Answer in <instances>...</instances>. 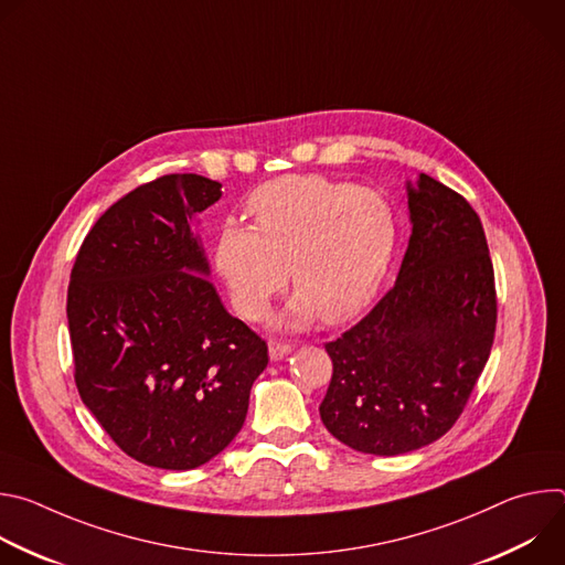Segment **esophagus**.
<instances>
[{"instance_id":"esophagus-1","label":"esophagus","mask_w":565,"mask_h":565,"mask_svg":"<svg viewBox=\"0 0 565 565\" xmlns=\"http://www.w3.org/2000/svg\"><path fill=\"white\" fill-rule=\"evenodd\" d=\"M290 351H292V347L286 344V342H279V340H273V342L268 344V353H270V360H273V362L284 360Z\"/></svg>"}]
</instances>
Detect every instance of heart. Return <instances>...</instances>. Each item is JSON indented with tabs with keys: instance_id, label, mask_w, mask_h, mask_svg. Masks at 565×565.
I'll return each instance as SVG.
<instances>
[{
	"instance_id": "1",
	"label": "heart",
	"mask_w": 565,
	"mask_h": 565,
	"mask_svg": "<svg viewBox=\"0 0 565 565\" xmlns=\"http://www.w3.org/2000/svg\"><path fill=\"white\" fill-rule=\"evenodd\" d=\"M253 225L225 223L214 266L250 319L286 286L297 290L279 324L299 329L355 317L375 297L395 248V216L373 190L321 177H281L248 199Z\"/></svg>"
}]
</instances>
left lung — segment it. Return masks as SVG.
<instances>
[{
	"mask_svg": "<svg viewBox=\"0 0 565 565\" xmlns=\"http://www.w3.org/2000/svg\"><path fill=\"white\" fill-rule=\"evenodd\" d=\"M412 236L395 286L327 344L321 423L362 454L397 456L445 436L488 364L494 268L473 207L440 181L407 183Z\"/></svg>",
	"mask_w": 565,
	"mask_h": 565,
	"instance_id": "left-lung-1",
	"label": "left lung"
}]
</instances>
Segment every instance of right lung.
Instances as JSON below:
<instances>
[{
  "mask_svg": "<svg viewBox=\"0 0 565 565\" xmlns=\"http://www.w3.org/2000/svg\"><path fill=\"white\" fill-rule=\"evenodd\" d=\"M221 183L168 174L116 201L89 230L66 295L75 386L138 462L194 469L241 431L268 347L212 286L199 212Z\"/></svg>",
  "mask_w": 565,
  "mask_h": 565,
  "instance_id": "obj_1",
  "label": "right lung"
}]
</instances>
